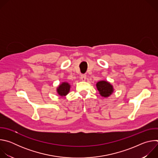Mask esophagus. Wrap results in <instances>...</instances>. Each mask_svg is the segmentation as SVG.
<instances>
[{"instance_id": "obj_1", "label": "esophagus", "mask_w": 158, "mask_h": 158, "mask_svg": "<svg viewBox=\"0 0 158 158\" xmlns=\"http://www.w3.org/2000/svg\"><path fill=\"white\" fill-rule=\"evenodd\" d=\"M81 79L82 81H85V79H86V75H85V74H82V75H81Z\"/></svg>"}]
</instances>
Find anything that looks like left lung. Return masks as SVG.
<instances>
[{
    "label": "left lung",
    "instance_id": "left-lung-1",
    "mask_svg": "<svg viewBox=\"0 0 158 158\" xmlns=\"http://www.w3.org/2000/svg\"><path fill=\"white\" fill-rule=\"evenodd\" d=\"M97 89L99 92V94L104 97H109L112 93H113V87L107 81H101L96 84Z\"/></svg>",
    "mask_w": 158,
    "mask_h": 158
}]
</instances>
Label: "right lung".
<instances>
[{
	"mask_svg": "<svg viewBox=\"0 0 158 158\" xmlns=\"http://www.w3.org/2000/svg\"><path fill=\"white\" fill-rule=\"evenodd\" d=\"M70 85L67 82H63L57 89V91L60 96H65L69 93Z\"/></svg>",
	"mask_w": 158,
	"mask_h": 158,
	"instance_id": "right-lung-1",
	"label": "right lung"
}]
</instances>
